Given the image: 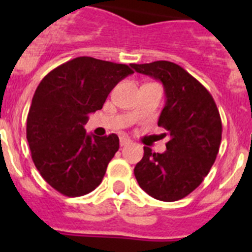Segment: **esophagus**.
<instances>
[{
	"label": "esophagus",
	"instance_id": "1",
	"mask_svg": "<svg viewBox=\"0 0 252 252\" xmlns=\"http://www.w3.org/2000/svg\"><path fill=\"white\" fill-rule=\"evenodd\" d=\"M130 142H131V140H130V139H127V137H125V136L120 137V145H121V146H126V145H128V144H130Z\"/></svg>",
	"mask_w": 252,
	"mask_h": 252
}]
</instances>
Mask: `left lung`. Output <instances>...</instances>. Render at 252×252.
<instances>
[{"mask_svg": "<svg viewBox=\"0 0 252 252\" xmlns=\"http://www.w3.org/2000/svg\"><path fill=\"white\" fill-rule=\"evenodd\" d=\"M131 66L164 86L166 102L158 126L169 135L162 154L144 146L133 173L149 195L178 201L192 193L212 168L221 145V116L211 93L178 64L158 60Z\"/></svg>", "mask_w": 252, "mask_h": 252, "instance_id": "1", "label": "left lung"}]
</instances>
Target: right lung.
I'll return each mask as SVG.
<instances>
[{"label": "right lung", "mask_w": 252, "mask_h": 252, "mask_svg": "<svg viewBox=\"0 0 252 252\" xmlns=\"http://www.w3.org/2000/svg\"><path fill=\"white\" fill-rule=\"evenodd\" d=\"M126 64L79 57L43 78L32 97L26 139L40 175L66 197H81L101 184L120 148L119 136L87 135L88 115L101 110L125 77Z\"/></svg>", "instance_id": "obj_1"}]
</instances>
